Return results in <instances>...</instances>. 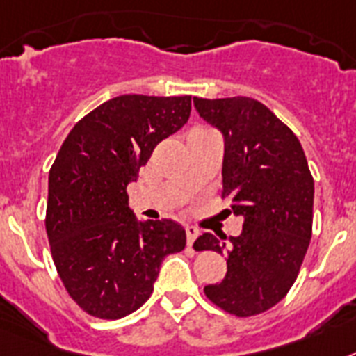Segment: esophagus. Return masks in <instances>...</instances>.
<instances>
[{
	"instance_id": "obj_1",
	"label": "esophagus",
	"mask_w": 356,
	"mask_h": 356,
	"mask_svg": "<svg viewBox=\"0 0 356 356\" xmlns=\"http://www.w3.org/2000/svg\"><path fill=\"white\" fill-rule=\"evenodd\" d=\"M185 233H187V245H193V242L200 234V229L195 225H185Z\"/></svg>"
}]
</instances>
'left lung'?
Listing matches in <instances>:
<instances>
[{"label": "left lung", "mask_w": 356, "mask_h": 356, "mask_svg": "<svg viewBox=\"0 0 356 356\" xmlns=\"http://www.w3.org/2000/svg\"><path fill=\"white\" fill-rule=\"evenodd\" d=\"M198 114L224 134L222 198L243 216L238 236L204 233L195 249L227 254V275L205 296L236 316L260 315L295 284L313 231L315 184L295 132L258 99L195 98Z\"/></svg>", "instance_id": "8db88e82"}]
</instances>
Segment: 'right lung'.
<instances>
[{
  "label": "right lung",
  "instance_id": "obj_1",
  "mask_svg": "<svg viewBox=\"0 0 356 356\" xmlns=\"http://www.w3.org/2000/svg\"><path fill=\"white\" fill-rule=\"evenodd\" d=\"M189 114L191 96H116L76 123L52 163L45 216L52 260L90 316L116 320L142 307L161 260L184 251L185 229L172 220L140 222L127 185Z\"/></svg>",
  "mask_w": 356,
  "mask_h": 356
}]
</instances>
